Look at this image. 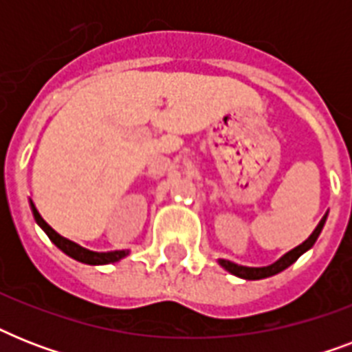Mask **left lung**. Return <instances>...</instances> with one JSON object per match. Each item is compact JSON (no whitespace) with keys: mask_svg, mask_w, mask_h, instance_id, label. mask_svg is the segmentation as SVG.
<instances>
[{"mask_svg":"<svg viewBox=\"0 0 352 352\" xmlns=\"http://www.w3.org/2000/svg\"><path fill=\"white\" fill-rule=\"evenodd\" d=\"M325 219H327V215L320 221V225L316 226V230L309 235V239L303 241L300 246H296V248H292L290 252H287L283 257H279L278 261L272 263V265H268V267H243V265L232 263L228 261V259H219V265L225 268V270H228L230 274H234V276L243 279H263V278H270V276H274V274L283 272L285 268H289L290 265H292V263L301 256V254H305L309 248H312V245L316 243L318 235L322 234Z\"/></svg>","mask_w":352,"mask_h":352,"instance_id":"left-lung-1","label":"left lung"}]
</instances>
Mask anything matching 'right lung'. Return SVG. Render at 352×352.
I'll return each instance as SVG.
<instances>
[{
  "label": "right lung",
  "mask_w": 352,
  "mask_h": 352,
  "mask_svg": "<svg viewBox=\"0 0 352 352\" xmlns=\"http://www.w3.org/2000/svg\"><path fill=\"white\" fill-rule=\"evenodd\" d=\"M30 210H32V215H34L36 223L45 230V234L49 235V239L54 243V245L60 248L62 252H65L67 256H71L76 261L87 263V265H107V263H117L120 261L122 257H126L129 254V250H115V252H93L87 250L84 246H80L78 243H74V241L67 239V237H63V235L58 234L52 226H49L45 223V219L41 217L40 212L36 210L34 203L30 201Z\"/></svg>",
  "instance_id": "right-lung-1"
}]
</instances>
